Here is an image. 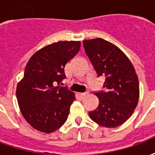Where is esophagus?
<instances>
[{"instance_id": "obj_1", "label": "esophagus", "mask_w": 155, "mask_h": 155, "mask_svg": "<svg viewBox=\"0 0 155 155\" xmlns=\"http://www.w3.org/2000/svg\"><path fill=\"white\" fill-rule=\"evenodd\" d=\"M89 93H90V91H87L86 92H84V93H82V94H81V96H83V97H84V96H86L87 94H89Z\"/></svg>"}]
</instances>
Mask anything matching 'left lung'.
Returning a JSON list of instances; mask_svg holds the SVG:
<instances>
[{
  "instance_id": "left-lung-1",
  "label": "left lung",
  "mask_w": 155,
  "mask_h": 155,
  "mask_svg": "<svg viewBox=\"0 0 155 155\" xmlns=\"http://www.w3.org/2000/svg\"><path fill=\"white\" fill-rule=\"evenodd\" d=\"M84 51L98 76L104 75V88L96 92L99 105L89 112L91 119L101 126L115 128L130 118L140 97L139 80L133 64L123 51L104 39L83 41Z\"/></svg>"
}]
</instances>
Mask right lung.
Listing matches in <instances>:
<instances>
[{
  "instance_id": "add662e5",
  "label": "right lung",
  "mask_w": 155,
  "mask_h": 155,
  "mask_svg": "<svg viewBox=\"0 0 155 155\" xmlns=\"http://www.w3.org/2000/svg\"><path fill=\"white\" fill-rule=\"evenodd\" d=\"M81 41H58L32 55L24 77L16 87L19 107L34 129L50 134L60 129L75 100L74 92L60 83L66 78L64 68L77 54Z\"/></svg>"
}]
</instances>
